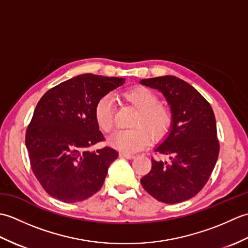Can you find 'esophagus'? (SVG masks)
Returning a JSON list of instances; mask_svg holds the SVG:
<instances>
[{
  "label": "esophagus",
  "mask_w": 248,
  "mask_h": 248,
  "mask_svg": "<svg viewBox=\"0 0 248 248\" xmlns=\"http://www.w3.org/2000/svg\"><path fill=\"white\" fill-rule=\"evenodd\" d=\"M119 155L121 157H125V159H128V160H132V159H134V157H135V155H129V154H124V152H120Z\"/></svg>",
  "instance_id": "1"
}]
</instances>
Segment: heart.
<instances>
[{"instance_id": "1", "label": "heart", "mask_w": 248, "mask_h": 248, "mask_svg": "<svg viewBox=\"0 0 248 248\" xmlns=\"http://www.w3.org/2000/svg\"><path fill=\"white\" fill-rule=\"evenodd\" d=\"M124 99L138 109L131 121L129 130L116 132L109 143L116 149L124 154L143 149L152 140H159L170 132L172 124V114L167 105L159 102L156 93L145 86L131 88L123 93ZM94 119L99 129L109 133L114 128V108L109 96H104L94 105Z\"/></svg>"}]
</instances>
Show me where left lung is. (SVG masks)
I'll use <instances>...</instances> for the list:
<instances>
[{
    "label": "left lung",
    "mask_w": 248,
    "mask_h": 248,
    "mask_svg": "<svg viewBox=\"0 0 248 248\" xmlns=\"http://www.w3.org/2000/svg\"><path fill=\"white\" fill-rule=\"evenodd\" d=\"M140 84L164 94L172 114L170 134L155 150L170 160L152 157L151 170L140 179L141 186L165 203L191 199L208 182L218 157L213 109L196 89L177 77L144 78Z\"/></svg>",
    "instance_id": "obj_1"
}]
</instances>
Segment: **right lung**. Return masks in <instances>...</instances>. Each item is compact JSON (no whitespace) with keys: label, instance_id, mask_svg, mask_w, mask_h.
I'll return each instance as SVG.
<instances>
[{"label":"right lung","instance_id":"right-lung-1","mask_svg":"<svg viewBox=\"0 0 248 248\" xmlns=\"http://www.w3.org/2000/svg\"><path fill=\"white\" fill-rule=\"evenodd\" d=\"M124 83L123 78L85 73L49 89L37 103L25 145L31 170L50 196L78 202L101 188L118 152L108 146L87 150L104 140L94 105Z\"/></svg>","mask_w":248,"mask_h":248}]
</instances>
